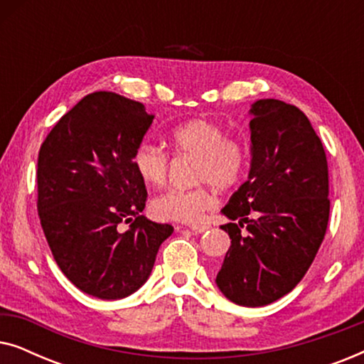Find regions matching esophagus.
Wrapping results in <instances>:
<instances>
[{"label":"esophagus","instance_id":"obj_1","mask_svg":"<svg viewBox=\"0 0 364 364\" xmlns=\"http://www.w3.org/2000/svg\"><path fill=\"white\" fill-rule=\"evenodd\" d=\"M188 228H191L193 233H202L208 230V225H188Z\"/></svg>","mask_w":364,"mask_h":364}]
</instances>
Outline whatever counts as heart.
Here are the masks:
<instances>
[{
    "label": "heart",
    "instance_id": "heart-1",
    "mask_svg": "<svg viewBox=\"0 0 364 364\" xmlns=\"http://www.w3.org/2000/svg\"><path fill=\"white\" fill-rule=\"evenodd\" d=\"M177 157H193V181L202 186L191 191H167L151 202L152 215L164 222H197L215 203L212 183L227 191L235 187L248 167V147L238 137L227 136L222 124L207 117H193L167 134ZM167 152L142 142L132 154V167L149 187H161L168 176Z\"/></svg>",
    "mask_w": 364,
    "mask_h": 364
}]
</instances>
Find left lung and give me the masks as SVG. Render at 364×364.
<instances>
[{"label": "left lung", "instance_id": "left-lung-1", "mask_svg": "<svg viewBox=\"0 0 364 364\" xmlns=\"http://www.w3.org/2000/svg\"><path fill=\"white\" fill-rule=\"evenodd\" d=\"M250 116V172L222 208L232 245L215 283L237 305L265 306L300 283L325 238L328 162L298 107L260 99Z\"/></svg>", "mask_w": 364, "mask_h": 364}]
</instances>
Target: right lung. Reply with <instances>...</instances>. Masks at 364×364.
<instances>
[{
  "label": "right lung",
  "mask_w": 364,
  "mask_h": 364,
  "mask_svg": "<svg viewBox=\"0 0 364 364\" xmlns=\"http://www.w3.org/2000/svg\"><path fill=\"white\" fill-rule=\"evenodd\" d=\"M154 121L116 92L82 97L59 119L38 156V213L61 272L101 300L137 291L151 275L168 223L141 212L147 191L132 154ZM122 223H131L127 231Z\"/></svg>",
  "instance_id": "obj_1"
}]
</instances>
